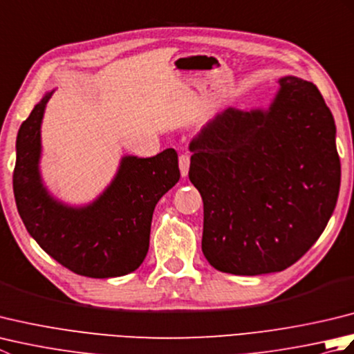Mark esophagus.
I'll return each mask as SVG.
<instances>
[{
  "label": "esophagus",
  "instance_id": "34e87169",
  "mask_svg": "<svg viewBox=\"0 0 354 354\" xmlns=\"http://www.w3.org/2000/svg\"><path fill=\"white\" fill-rule=\"evenodd\" d=\"M179 169H181L183 178L189 175V169H190V155L189 153H183L181 156H179Z\"/></svg>",
  "mask_w": 354,
  "mask_h": 354
}]
</instances>
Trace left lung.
<instances>
[{"label":"left lung","mask_w":354,"mask_h":354,"mask_svg":"<svg viewBox=\"0 0 354 354\" xmlns=\"http://www.w3.org/2000/svg\"><path fill=\"white\" fill-rule=\"evenodd\" d=\"M332 112L312 82L286 76L268 109H225L190 142L204 201L202 252L234 275L292 266L333 214L341 161Z\"/></svg>","instance_id":"left-lung-1"}]
</instances>
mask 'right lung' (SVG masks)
Wrapping results in <instances>:
<instances>
[{"mask_svg":"<svg viewBox=\"0 0 354 354\" xmlns=\"http://www.w3.org/2000/svg\"><path fill=\"white\" fill-rule=\"evenodd\" d=\"M53 91L30 112L17 137L13 193L28 234L74 274L122 277L138 269L149 251L155 205L179 181L178 153L122 158L115 178L85 207L59 202L42 184L41 123Z\"/></svg>","mask_w":354,"mask_h":354,"instance_id":"add662e5","label":"right lung"}]
</instances>
